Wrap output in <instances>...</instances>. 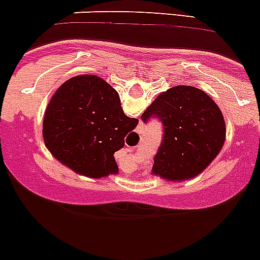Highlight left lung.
I'll return each mask as SVG.
<instances>
[{
	"instance_id": "8db88e82",
	"label": "left lung",
	"mask_w": 260,
	"mask_h": 260,
	"mask_svg": "<svg viewBox=\"0 0 260 260\" xmlns=\"http://www.w3.org/2000/svg\"><path fill=\"white\" fill-rule=\"evenodd\" d=\"M141 119L162 123L163 139L154 156L153 174L167 180L197 176L219 154L225 140L220 109L194 86L177 85L160 93Z\"/></svg>"
}]
</instances>
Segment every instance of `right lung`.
<instances>
[{
  "label": "right lung",
  "instance_id": "right-lung-1",
  "mask_svg": "<svg viewBox=\"0 0 260 260\" xmlns=\"http://www.w3.org/2000/svg\"><path fill=\"white\" fill-rule=\"evenodd\" d=\"M139 124L128 118L118 92L95 75L70 79L49 102L44 141L55 158L78 174L100 179L118 172L114 153Z\"/></svg>",
  "mask_w": 260,
  "mask_h": 260
}]
</instances>
